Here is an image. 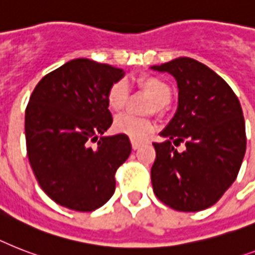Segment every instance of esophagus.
I'll list each match as a JSON object with an SVG mask.
<instances>
[{
    "mask_svg": "<svg viewBox=\"0 0 255 255\" xmlns=\"http://www.w3.org/2000/svg\"><path fill=\"white\" fill-rule=\"evenodd\" d=\"M131 144H132V148H133V150H136V149H138L140 146L142 145V141H136V140H131Z\"/></svg>",
    "mask_w": 255,
    "mask_h": 255,
    "instance_id": "1",
    "label": "esophagus"
}]
</instances>
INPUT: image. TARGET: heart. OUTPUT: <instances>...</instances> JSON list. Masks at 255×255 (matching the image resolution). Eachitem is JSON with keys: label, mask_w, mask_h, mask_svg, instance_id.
<instances>
[{"label": "heart", "mask_w": 255, "mask_h": 255, "mask_svg": "<svg viewBox=\"0 0 255 255\" xmlns=\"http://www.w3.org/2000/svg\"><path fill=\"white\" fill-rule=\"evenodd\" d=\"M137 88L153 99V109L161 111L171 98V88L166 81L156 76H141L134 80ZM128 99V88L123 81L114 82L107 90L106 101L113 113H121ZM114 131L124 134L131 140L142 141L154 131V123L149 119L136 118L132 115H121L114 122Z\"/></svg>", "instance_id": "heart-1"}]
</instances>
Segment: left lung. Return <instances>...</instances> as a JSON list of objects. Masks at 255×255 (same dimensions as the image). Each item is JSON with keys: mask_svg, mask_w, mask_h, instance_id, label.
I'll use <instances>...</instances> for the list:
<instances>
[{"mask_svg": "<svg viewBox=\"0 0 255 255\" xmlns=\"http://www.w3.org/2000/svg\"><path fill=\"white\" fill-rule=\"evenodd\" d=\"M177 81V113L154 142L153 191L173 210L196 212L214 206L236 181L246 150L239 98L212 69L190 57L153 65ZM185 142L186 150L174 148Z\"/></svg>", "mask_w": 255, "mask_h": 255, "instance_id": "8db88e82", "label": "left lung"}]
</instances>
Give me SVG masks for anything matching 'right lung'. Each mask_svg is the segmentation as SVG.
I'll return each instance as SVG.
<instances>
[{"mask_svg":"<svg viewBox=\"0 0 255 255\" xmlns=\"http://www.w3.org/2000/svg\"><path fill=\"white\" fill-rule=\"evenodd\" d=\"M123 77V69L109 64L74 59L44 76L31 94L27 156L43 191L60 206L92 212L115 191V173L131 142L121 133L99 136L113 123L107 90Z\"/></svg>","mask_w":255,"mask_h":255,"instance_id":"right-lung-1","label":"right lung"}]
</instances>
